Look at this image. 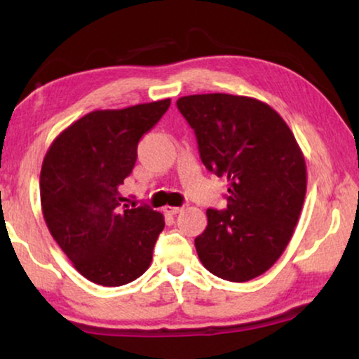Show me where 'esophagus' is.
<instances>
[{
    "label": "esophagus",
    "mask_w": 359,
    "mask_h": 359,
    "mask_svg": "<svg viewBox=\"0 0 359 359\" xmlns=\"http://www.w3.org/2000/svg\"><path fill=\"white\" fill-rule=\"evenodd\" d=\"M163 210H165L166 214H170V215H175V214H180L181 210H183V208H175V205H165Z\"/></svg>",
    "instance_id": "esophagus-1"
}]
</instances>
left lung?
<instances>
[{"label": "left lung", "mask_w": 359, "mask_h": 359, "mask_svg": "<svg viewBox=\"0 0 359 359\" xmlns=\"http://www.w3.org/2000/svg\"><path fill=\"white\" fill-rule=\"evenodd\" d=\"M176 106L209 171L229 181L227 208L208 209L196 237L205 269L232 283L268 271L286 250L307 188L306 160L283 117L253 97L210 93Z\"/></svg>", "instance_id": "obj_1"}]
</instances>
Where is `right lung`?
Returning <instances> with one entry per match:
<instances>
[{
	"mask_svg": "<svg viewBox=\"0 0 359 359\" xmlns=\"http://www.w3.org/2000/svg\"><path fill=\"white\" fill-rule=\"evenodd\" d=\"M171 100L93 111L53 140L41 170L43 219L76 271L101 286H122L151 263L163 215L127 209L119 186L134 170L137 145Z\"/></svg>",
	"mask_w": 359,
	"mask_h": 359,
	"instance_id": "right-lung-1",
	"label": "right lung"
}]
</instances>
